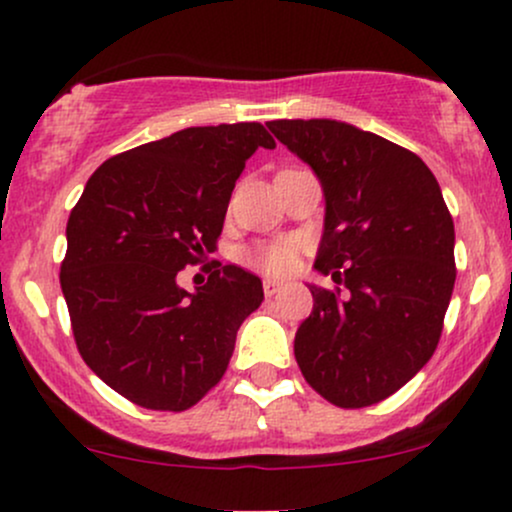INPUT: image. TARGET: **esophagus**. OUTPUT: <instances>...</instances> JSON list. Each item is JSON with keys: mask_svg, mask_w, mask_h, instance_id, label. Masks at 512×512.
I'll list each match as a JSON object with an SVG mask.
<instances>
[{"mask_svg": "<svg viewBox=\"0 0 512 512\" xmlns=\"http://www.w3.org/2000/svg\"><path fill=\"white\" fill-rule=\"evenodd\" d=\"M264 293H267V296H274V293H279L281 291V281H276V279H264Z\"/></svg>", "mask_w": 512, "mask_h": 512, "instance_id": "1", "label": "esophagus"}]
</instances>
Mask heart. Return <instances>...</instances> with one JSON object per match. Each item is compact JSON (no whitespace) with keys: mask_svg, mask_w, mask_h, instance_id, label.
I'll use <instances>...</instances> for the list:
<instances>
[{"mask_svg":"<svg viewBox=\"0 0 512 512\" xmlns=\"http://www.w3.org/2000/svg\"><path fill=\"white\" fill-rule=\"evenodd\" d=\"M301 260V243L296 238H279L260 243L243 252V262L267 274H291Z\"/></svg>","mask_w":512,"mask_h":512,"instance_id":"1","label":"heart"}]
</instances>
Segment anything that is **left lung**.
Returning a JSON list of instances; mask_svg holds the SVG:
<instances>
[{
    "label": "left lung",
    "instance_id": "left-lung-1",
    "mask_svg": "<svg viewBox=\"0 0 512 512\" xmlns=\"http://www.w3.org/2000/svg\"><path fill=\"white\" fill-rule=\"evenodd\" d=\"M325 192L313 313L293 342L315 392L342 409L378 404L436 351L455 286V226L436 175L409 149L337 120H274Z\"/></svg>",
    "mask_w": 512,
    "mask_h": 512
}]
</instances>
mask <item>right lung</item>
Here are the masks:
<instances>
[{
    "instance_id": "1",
    "label": "right lung",
    "mask_w": 512,
    "mask_h": 512,
    "mask_svg": "<svg viewBox=\"0 0 512 512\" xmlns=\"http://www.w3.org/2000/svg\"><path fill=\"white\" fill-rule=\"evenodd\" d=\"M274 149L260 122L187 127L117 154L67 221L60 284L86 366L144 409L185 411L226 373L264 291L236 264L195 293L178 272L216 250L245 161Z\"/></svg>"
}]
</instances>
